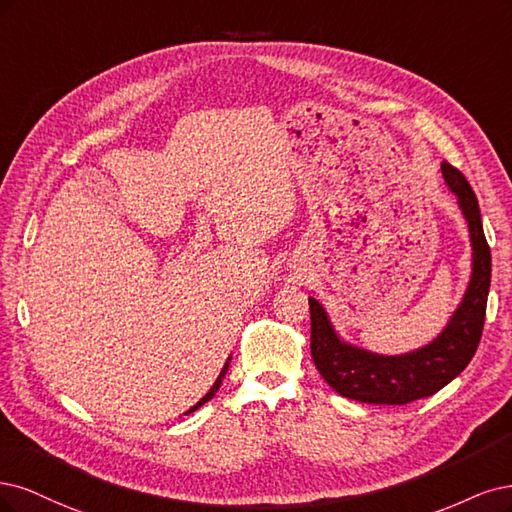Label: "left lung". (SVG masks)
<instances>
[{
	"mask_svg": "<svg viewBox=\"0 0 512 512\" xmlns=\"http://www.w3.org/2000/svg\"><path fill=\"white\" fill-rule=\"evenodd\" d=\"M440 170L468 223L472 270L464 298L434 340L400 355L374 353L346 342L336 332L325 306L308 298L312 361L325 383L344 398L366 404H408L427 398L464 372L476 353L487 310L491 253L483 234L478 200L468 180L447 161Z\"/></svg>",
	"mask_w": 512,
	"mask_h": 512,
	"instance_id": "obj_1",
	"label": "left lung"
}]
</instances>
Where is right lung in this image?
<instances>
[{
  "label": "right lung",
  "mask_w": 512,
  "mask_h": 512,
  "mask_svg": "<svg viewBox=\"0 0 512 512\" xmlns=\"http://www.w3.org/2000/svg\"><path fill=\"white\" fill-rule=\"evenodd\" d=\"M229 361H232V357H229V359L225 361V366H223V370H221V374H219V378H217V381H214V385L210 387V391H208V393L204 395V398H202L200 402H197V404H195V406H193L191 410H187V412H185V415H189V412L197 410V408H200L202 404H206L208 400H212V398H214V393H217V391H219V387H221V383H223V378H225V372H227V368H229Z\"/></svg>",
  "instance_id": "obj_1"
}]
</instances>
